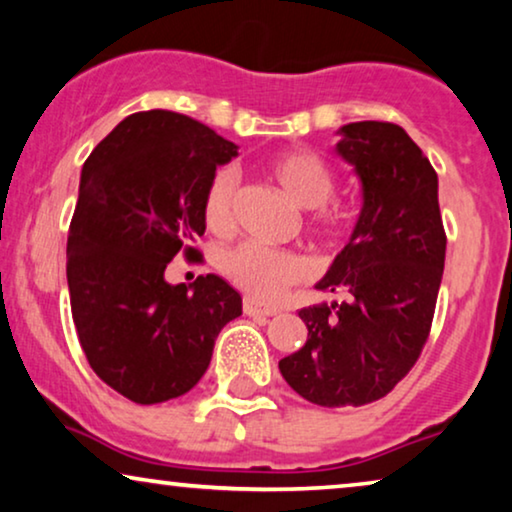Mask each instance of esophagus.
<instances>
[{"instance_id": "esophagus-1", "label": "esophagus", "mask_w": 512, "mask_h": 512, "mask_svg": "<svg viewBox=\"0 0 512 512\" xmlns=\"http://www.w3.org/2000/svg\"><path fill=\"white\" fill-rule=\"evenodd\" d=\"M242 310H244V314H249V317H275V314L279 312L277 307L263 305V303H258V300H254V298H244Z\"/></svg>"}]
</instances>
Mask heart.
<instances>
[{"mask_svg": "<svg viewBox=\"0 0 512 512\" xmlns=\"http://www.w3.org/2000/svg\"><path fill=\"white\" fill-rule=\"evenodd\" d=\"M268 177L296 202L307 209V223L312 233L328 242H338L354 228V212L342 202L333 200L335 174L317 153L307 149H291L272 156L265 165ZM237 179L221 167L212 174L202 195V219L216 235H228L235 226ZM221 270L237 289L261 300H275L293 284L310 277V261L298 251L268 249L247 242L228 251Z\"/></svg>", "mask_w": 512, "mask_h": 512, "instance_id": "obj_1", "label": "heart"}]
</instances>
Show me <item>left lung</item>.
Instances as JSON below:
<instances>
[{"mask_svg":"<svg viewBox=\"0 0 512 512\" xmlns=\"http://www.w3.org/2000/svg\"><path fill=\"white\" fill-rule=\"evenodd\" d=\"M340 132L363 209L317 286L345 300L303 307L305 347L279 361L289 387L321 408L380 401L410 373L429 340L447 247L438 174L408 132L387 121Z\"/></svg>","mask_w":512,"mask_h":512,"instance_id":"obj_1","label":"left lung"}]
</instances>
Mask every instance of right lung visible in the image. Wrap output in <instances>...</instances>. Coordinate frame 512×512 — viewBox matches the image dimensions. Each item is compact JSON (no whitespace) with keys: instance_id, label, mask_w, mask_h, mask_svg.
Listing matches in <instances>:
<instances>
[{"instance_id":"obj_1","label":"right lung","mask_w":512,"mask_h":512,"mask_svg":"<svg viewBox=\"0 0 512 512\" xmlns=\"http://www.w3.org/2000/svg\"><path fill=\"white\" fill-rule=\"evenodd\" d=\"M237 146L177 111H137L116 125L81 172L69 223L67 284L90 368L132 403L191 391L242 298L216 275L167 284L177 254L202 263V195Z\"/></svg>"}]
</instances>
